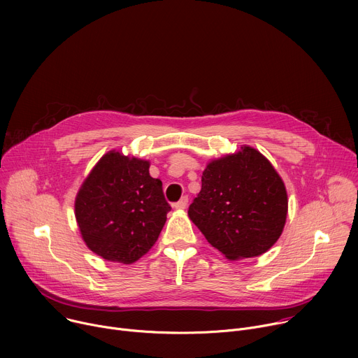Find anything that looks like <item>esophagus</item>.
Returning a JSON list of instances; mask_svg holds the SVG:
<instances>
[{
	"label": "esophagus",
	"instance_id": "obj_1",
	"mask_svg": "<svg viewBox=\"0 0 358 358\" xmlns=\"http://www.w3.org/2000/svg\"><path fill=\"white\" fill-rule=\"evenodd\" d=\"M187 203H188V196H187V195H184L178 202H176V203H174L173 207H174L176 210H185Z\"/></svg>",
	"mask_w": 358,
	"mask_h": 358
}]
</instances>
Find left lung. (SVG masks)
Listing matches in <instances>:
<instances>
[{"label": "left lung", "mask_w": 358, "mask_h": 358, "mask_svg": "<svg viewBox=\"0 0 358 358\" xmlns=\"http://www.w3.org/2000/svg\"><path fill=\"white\" fill-rule=\"evenodd\" d=\"M189 220L228 259L259 257L279 239L287 215V194L273 166L258 150L242 147L211 162Z\"/></svg>", "instance_id": "8db88e82"}]
</instances>
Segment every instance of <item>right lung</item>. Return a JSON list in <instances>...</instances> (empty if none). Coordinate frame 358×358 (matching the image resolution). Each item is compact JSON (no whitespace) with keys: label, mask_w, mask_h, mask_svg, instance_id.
<instances>
[{"label":"right lung","mask_w":358,"mask_h":358,"mask_svg":"<svg viewBox=\"0 0 358 358\" xmlns=\"http://www.w3.org/2000/svg\"><path fill=\"white\" fill-rule=\"evenodd\" d=\"M148 162L110 151L99 160L76 201L75 217L87 248L106 261L133 264L156 243L171 210Z\"/></svg>","instance_id":"1"}]
</instances>
